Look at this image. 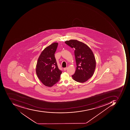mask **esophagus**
<instances>
[{
	"label": "esophagus",
	"instance_id": "obj_1",
	"mask_svg": "<svg viewBox=\"0 0 130 130\" xmlns=\"http://www.w3.org/2000/svg\"><path fill=\"white\" fill-rule=\"evenodd\" d=\"M67 69H68V68H67V67H66V68H64V71L66 70Z\"/></svg>",
	"mask_w": 130,
	"mask_h": 130
}]
</instances>
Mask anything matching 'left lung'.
Returning <instances> with one entry per match:
<instances>
[{
	"label": "left lung",
	"instance_id": "8db88e82",
	"mask_svg": "<svg viewBox=\"0 0 130 130\" xmlns=\"http://www.w3.org/2000/svg\"><path fill=\"white\" fill-rule=\"evenodd\" d=\"M71 48H75L76 68L75 74L72 76L73 80L83 83L93 75L96 62L93 53L89 47L83 42L76 40L65 42Z\"/></svg>",
	"mask_w": 130,
	"mask_h": 130
}]
</instances>
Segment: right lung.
Here are the masks:
<instances>
[{"mask_svg":"<svg viewBox=\"0 0 130 130\" xmlns=\"http://www.w3.org/2000/svg\"><path fill=\"white\" fill-rule=\"evenodd\" d=\"M54 42L42 52L37 63V75L46 86H52L59 81L62 71L58 68L55 53L58 46Z\"/></svg>","mask_w":130,"mask_h":130,"instance_id":"right-lung-1","label":"right lung"}]
</instances>
